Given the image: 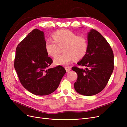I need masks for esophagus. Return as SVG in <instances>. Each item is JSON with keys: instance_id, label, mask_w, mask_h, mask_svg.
<instances>
[{"instance_id": "obj_1", "label": "esophagus", "mask_w": 127, "mask_h": 127, "mask_svg": "<svg viewBox=\"0 0 127 127\" xmlns=\"http://www.w3.org/2000/svg\"><path fill=\"white\" fill-rule=\"evenodd\" d=\"M65 69H66L67 72H69L71 70V68L69 67H65Z\"/></svg>"}]
</instances>
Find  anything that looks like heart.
<instances>
[{"label": "heart", "mask_w": 127, "mask_h": 127, "mask_svg": "<svg viewBox=\"0 0 127 127\" xmlns=\"http://www.w3.org/2000/svg\"><path fill=\"white\" fill-rule=\"evenodd\" d=\"M53 39L48 38L45 41V49L48 54L56 57L58 54L59 47H63L64 53L54 60L56 65H67L72 60H79L86 55L88 41L85 37L78 35L70 30L63 29L57 31L52 34Z\"/></svg>", "instance_id": "1"}]
</instances>
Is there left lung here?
<instances>
[{"instance_id": "obj_1", "label": "left lung", "mask_w": 127, "mask_h": 127, "mask_svg": "<svg viewBox=\"0 0 127 127\" xmlns=\"http://www.w3.org/2000/svg\"><path fill=\"white\" fill-rule=\"evenodd\" d=\"M114 56L110 45L96 30L88 34V50L86 56L72 68L77 74L74 84L78 93L92 96L101 92L107 85L114 69Z\"/></svg>"}]
</instances>
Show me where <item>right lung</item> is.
Returning a JSON list of instances; mask_svg holds the SVG:
<instances>
[{
    "mask_svg": "<svg viewBox=\"0 0 127 127\" xmlns=\"http://www.w3.org/2000/svg\"><path fill=\"white\" fill-rule=\"evenodd\" d=\"M43 31L35 29L17 45L14 68L20 83L31 93L40 96L52 93L66 71L61 66L48 69L53 60L45 49Z\"/></svg>",
    "mask_w": 127,
    "mask_h": 127,
    "instance_id": "1",
    "label": "right lung"
}]
</instances>
